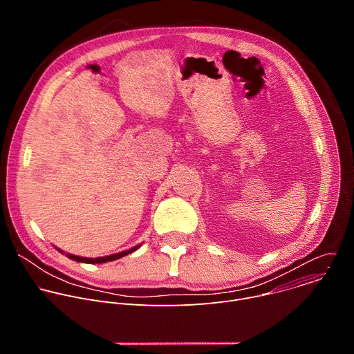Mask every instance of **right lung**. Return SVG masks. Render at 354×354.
Segmentation results:
<instances>
[{
    "instance_id": "obj_1",
    "label": "right lung",
    "mask_w": 354,
    "mask_h": 354,
    "mask_svg": "<svg viewBox=\"0 0 354 354\" xmlns=\"http://www.w3.org/2000/svg\"><path fill=\"white\" fill-rule=\"evenodd\" d=\"M140 245L129 249V250H124V252H120V254H116V255H111V257H102V258H81V257H75V255H68L70 259L73 261H77V262H84V263H105V262H111V261H116L119 258H123L129 254H131V252H134L136 249H138Z\"/></svg>"
}]
</instances>
